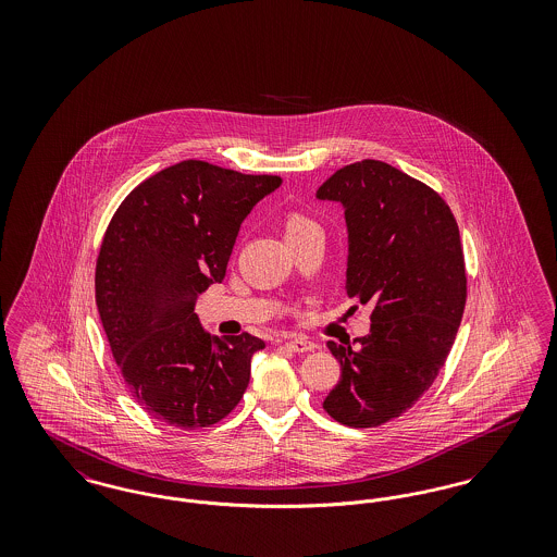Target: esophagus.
Listing matches in <instances>:
<instances>
[{
	"label": "esophagus",
	"instance_id": "obj_1",
	"mask_svg": "<svg viewBox=\"0 0 557 557\" xmlns=\"http://www.w3.org/2000/svg\"><path fill=\"white\" fill-rule=\"evenodd\" d=\"M284 345L288 346L292 352H309L315 348L311 341H305V338H286Z\"/></svg>",
	"mask_w": 557,
	"mask_h": 557
}]
</instances>
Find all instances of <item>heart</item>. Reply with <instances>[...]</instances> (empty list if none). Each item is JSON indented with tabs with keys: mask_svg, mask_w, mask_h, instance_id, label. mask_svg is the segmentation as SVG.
Masks as SVG:
<instances>
[{
	"mask_svg": "<svg viewBox=\"0 0 557 557\" xmlns=\"http://www.w3.org/2000/svg\"><path fill=\"white\" fill-rule=\"evenodd\" d=\"M313 225H318V223H315V221H311L309 216H302V214H290V216L286 219V236L300 234V232H305V230H309V227H313Z\"/></svg>",
	"mask_w": 557,
	"mask_h": 557,
	"instance_id": "heart-1",
	"label": "heart"
}]
</instances>
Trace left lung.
Returning a JSON list of instances; mask_svg holds the SVG:
<instances>
[{
    "label": "left lung",
    "instance_id": "left-lung-1",
    "mask_svg": "<svg viewBox=\"0 0 557 557\" xmlns=\"http://www.w3.org/2000/svg\"><path fill=\"white\" fill-rule=\"evenodd\" d=\"M341 202L346 294L373 302L370 334L327 343L341 380L323 409L341 424H386L416 405L445 366L466 307V263L447 202L382 160L338 169L318 189Z\"/></svg>",
    "mask_w": 557,
    "mask_h": 557
}]
</instances>
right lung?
<instances>
[{
	"mask_svg": "<svg viewBox=\"0 0 557 557\" xmlns=\"http://www.w3.org/2000/svg\"><path fill=\"white\" fill-rule=\"evenodd\" d=\"M280 186L277 175L182 160L135 187L108 225L96 305L133 397L164 424H216L248 386L265 343L207 334L194 305L223 282L242 221Z\"/></svg>",
	"mask_w": 557,
	"mask_h": 557,
	"instance_id": "add662e5",
	"label": "right lung"
}]
</instances>
